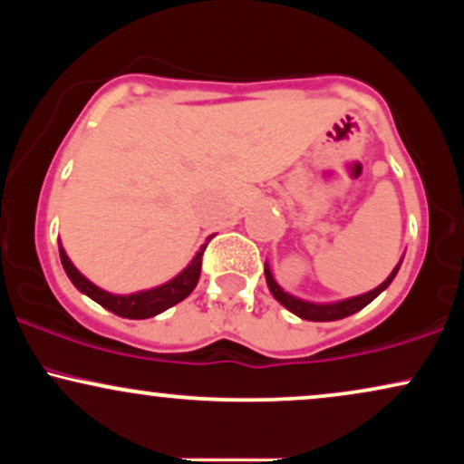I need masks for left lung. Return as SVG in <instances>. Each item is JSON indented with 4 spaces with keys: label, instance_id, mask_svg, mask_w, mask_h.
<instances>
[{
    "label": "left lung",
    "instance_id": "1",
    "mask_svg": "<svg viewBox=\"0 0 464 464\" xmlns=\"http://www.w3.org/2000/svg\"><path fill=\"white\" fill-rule=\"evenodd\" d=\"M403 257L399 259V264L392 268V273L386 276L384 281H382L380 285L372 287V290L364 292V295H358V296H351V299H343V301H329V303H316V301H307V299H301V296H295L290 295V292H285L284 287L275 281L273 276V270H270L268 262L264 266V275H266V284H268V290L273 292V296L276 301L281 303V305L285 307V310H290L295 316L303 318V321H314V323H324V321H340V318H347L351 314L360 312L362 307H366L372 299H377V296L382 295V292L386 290L388 285L392 284V279H395L397 273H399V266H401Z\"/></svg>",
    "mask_w": 464,
    "mask_h": 464
}]
</instances>
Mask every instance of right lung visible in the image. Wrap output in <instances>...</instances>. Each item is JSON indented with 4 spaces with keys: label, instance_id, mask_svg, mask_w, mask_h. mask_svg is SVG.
<instances>
[{
    "label": "right lung",
    "instance_id": "add662e5",
    "mask_svg": "<svg viewBox=\"0 0 464 464\" xmlns=\"http://www.w3.org/2000/svg\"><path fill=\"white\" fill-rule=\"evenodd\" d=\"M207 244H209V237H207V242L196 250L191 262L185 266L177 276H172V279L165 281L161 285L148 287V290H140V292H130V295H113V292H106L102 287L95 285L93 281H89L87 276L80 273L76 266L72 264V259L67 257L65 248H63L61 242H58V253H61L63 268H65L69 281H72L82 295H87L89 299L100 303V305L106 307L109 312L117 314V316L141 321V318L157 316V314L165 312L168 307L177 305V303L183 301L185 296L191 295V290H194L196 284H198L202 253H205Z\"/></svg>",
    "mask_w": 464,
    "mask_h": 464
}]
</instances>
